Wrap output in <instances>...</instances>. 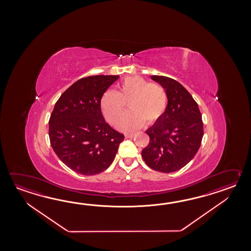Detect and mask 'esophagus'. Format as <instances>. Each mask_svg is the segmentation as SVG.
<instances>
[{"label": "esophagus", "instance_id": "esophagus-1", "mask_svg": "<svg viewBox=\"0 0 251 251\" xmlns=\"http://www.w3.org/2000/svg\"><path fill=\"white\" fill-rule=\"evenodd\" d=\"M125 136H126V138H133L134 133H126V134H125Z\"/></svg>", "mask_w": 251, "mask_h": 251}]
</instances>
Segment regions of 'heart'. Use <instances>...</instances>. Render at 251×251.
Returning a JSON list of instances; mask_svg holds the SVG:
<instances>
[{"label": "heart", "instance_id": "b5f03b06", "mask_svg": "<svg viewBox=\"0 0 251 251\" xmlns=\"http://www.w3.org/2000/svg\"><path fill=\"white\" fill-rule=\"evenodd\" d=\"M128 102L130 111L124 114L117 124L120 131L130 132L141 127L144 121L152 125L165 114L168 97L158 83H148L140 76L127 77L118 86V91H107L100 101L102 113L107 122L115 124Z\"/></svg>", "mask_w": 251, "mask_h": 251}]
</instances>
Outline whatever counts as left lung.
I'll use <instances>...</instances> for the list:
<instances>
[{
    "label": "left lung",
    "instance_id": "left-lung-1",
    "mask_svg": "<svg viewBox=\"0 0 251 251\" xmlns=\"http://www.w3.org/2000/svg\"><path fill=\"white\" fill-rule=\"evenodd\" d=\"M167 93L165 114L148 128L150 143L142 151L145 163L154 171H179L192 160L203 135L202 115L191 94L176 80L152 75Z\"/></svg>",
    "mask_w": 251,
    "mask_h": 251
}]
</instances>
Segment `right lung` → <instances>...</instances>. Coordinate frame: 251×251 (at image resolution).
I'll use <instances>...</instances> for the list:
<instances>
[{
    "mask_svg": "<svg viewBox=\"0 0 251 251\" xmlns=\"http://www.w3.org/2000/svg\"><path fill=\"white\" fill-rule=\"evenodd\" d=\"M118 75H95L77 80L64 91L49 119L53 151L71 170L85 176L106 171L124 134L105 121L100 101Z\"/></svg>",
    "mask_w": 251,
    "mask_h": 251,
    "instance_id": "1",
    "label": "right lung"
}]
</instances>
